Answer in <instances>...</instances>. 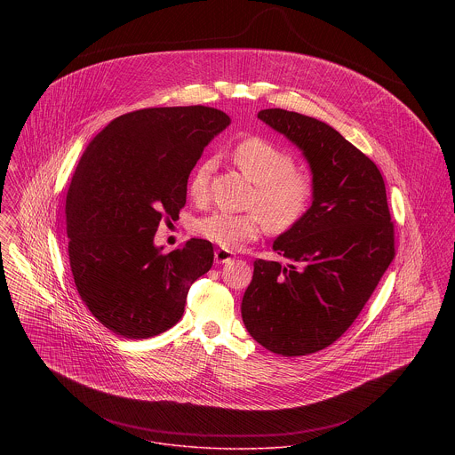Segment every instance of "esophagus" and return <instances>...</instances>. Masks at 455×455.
I'll list each match as a JSON object with an SVG mask.
<instances>
[{
    "instance_id": "1",
    "label": "esophagus",
    "mask_w": 455,
    "mask_h": 455,
    "mask_svg": "<svg viewBox=\"0 0 455 455\" xmlns=\"http://www.w3.org/2000/svg\"><path fill=\"white\" fill-rule=\"evenodd\" d=\"M231 259H233V252H229L226 249H217L215 254H213L215 264H226V262H229Z\"/></svg>"
}]
</instances>
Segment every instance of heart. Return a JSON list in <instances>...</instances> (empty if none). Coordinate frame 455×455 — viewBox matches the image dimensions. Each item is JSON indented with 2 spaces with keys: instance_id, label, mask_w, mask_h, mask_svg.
<instances>
[{
  "instance_id": "b5f03b06",
  "label": "heart",
  "mask_w": 455,
  "mask_h": 455,
  "mask_svg": "<svg viewBox=\"0 0 455 455\" xmlns=\"http://www.w3.org/2000/svg\"><path fill=\"white\" fill-rule=\"evenodd\" d=\"M233 161L256 184L251 208L260 213L213 212L196 222L199 236L226 251H238L259 238L264 222L273 231H285L305 217L312 203L314 182L307 172L294 168L289 152L264 138L251 136L233 148ZM213 166V159H204L191 173L189 193L196 199L206 196Z\"/></svg>"
}]
</instances>
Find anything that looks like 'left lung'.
Returning <instances> with one entry per match:
<instances>
[{"instance_id": "left-lung-1", "label": "left lung", "mask_w": 455, "mask_h": 455, "mask_svg": "<svg viewBox=\"0 0 455 455\" xmlns=\"http://www.w3.org/2000/svg\"><path fill=\"white\" fill-rule=\"evenodd\" d=\"M258 117L303 152L314 196L305 217L273 242L291 262H254L242 317L269 352L307 355L352 325L394 259L386 184L377 164L323 121L282 108Z\"/></svg>"}]
</instances>
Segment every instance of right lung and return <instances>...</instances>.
<instances>
[{"label": "right lung", "mask_w": 455, "mask_h": 455, "mask_svg": "<svg viewBox=\"0 0 455 455\" xmlns=\"http://www.w3.org/2000/svg\"><path fill=\"white\" fill-rule=\"evenodd\" d=\"M231 119L210 107L143 108L114 119L84 150L66 195L76 291L112 332L145 339L177 324L188 292L213 264L208 240L163 254L161 219L179 217L204 147Z\"/></svg>", "instance_id": "right-lung-1"}]
</instances>
